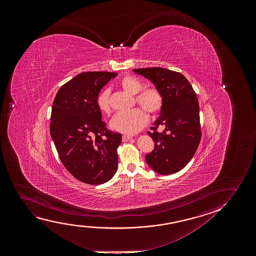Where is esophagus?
Listing matches in <instances>:
<instances>
[{
	"mask_svg": "<svg viewBox=\"0 0 256 256\" xmlns=\"http://www.w3.org/2000/svg\"><path fill=\"white\" fill-rule=\"evenodd\" d=\"M131 139H132V137L130 136H122L123 142H128V140H130Z\"/></svg>",
	"mask_w": 256,
	"mask_h": 256,
	"instance_id": "1",
	"label": "esophagus"
}]
</instances>
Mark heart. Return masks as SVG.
<instances>
[{
  "instance_id": "1",
  "label": "heart",
  "mask_w": 256,
  "mask_h": 256,
  "mask_svg": "<svg viewBox=\"0 0 256 256\" xmlns=\"http://www.w3.org/2000/svg\"><path fill=\"white\" fill-rule=\"evenodd\" d=\"M120 88L130 94L134 95V102L150 114H156L162 106V96L156 88H144L142 82L137 78L126 75L119 82ZM110 92L106 89L98 94L97 106L103 114H111V106L109 102ZM147 114L140 108H134L128 112H118L111 120L110 126L112 130L126 134H134L139 132L148 123Z\"/></svg>"
}]
</instances>
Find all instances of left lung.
<instances>
[{
	"instance_id": "8db88e82",
	"label": "left lung",
	"mask_w": 256,
	"mask_h": 256,
	"mask_svg": "<svg viewBox=\"0 0 256 256\" xmlns=\"http://www.w3.org/2000/svg\"><path fill=\"white\" fill-rule=\"evenodd\" d=\"M154 84L162 96L160 116L148 134L154 148L145 160L154 172L170 175L192 158L201 140L200 105L192 84L182 74L161 67L134 69ZM164 130L158 132L157 128Z\"/></svg>"
}]
</instances>
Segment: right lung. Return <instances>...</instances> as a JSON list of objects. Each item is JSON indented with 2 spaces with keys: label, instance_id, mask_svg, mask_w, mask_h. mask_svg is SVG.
<instances>
[{
  "label": "right lung",
  "instance_id": "right-lung-1",
  "mask_svg": "<svg viewBox=\"0 0 256 256\" xmlns=\"http://www.w3.org/2000/svg\"><path fill=\"white\" fill-rule=\"evenodd\" d=\"M118 74L82 72L63 84L54 98L50 133L60 160L75 178L102 184L116 174L122 134L106 128L97 106L98 94Z\"/></svg>",
  "mask_w": 256,
  "mask_h": 256
}]
</instances>
